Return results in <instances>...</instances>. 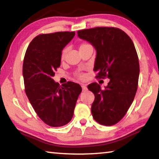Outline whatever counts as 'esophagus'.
Returning <instances> with one entry per match:
<instances>
[{"label": "esophagus", "instance_id": "1", "mask_svg": "<svg viewBox=\"0 0 159 159\" xmlns=\"http://www.w3.org/2000/svg\"><path fill=\"white\" fill-rule=\"evenodd\" d=\"M81 86H82L83 91H87V87H86L85 84H82V85H81Z\"/></svg>", "mask_w": 159, "mask_h": 159}]
</instances>
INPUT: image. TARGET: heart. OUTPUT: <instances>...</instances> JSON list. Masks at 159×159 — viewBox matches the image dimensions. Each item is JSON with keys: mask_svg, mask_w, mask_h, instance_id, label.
Instances as JSON below:
<instances>
[{"mask_svg": "<svg viewBox=\"0 0 159 159\" xmlns=\"http://www.w3.org/2000/svg\"><path fill=\"white\" fill-rule=\"evenodd\" d=\"M86 45H87V44H82V45H81V46H80V48H81V47L84 46H86ZM65 53H66V50H64V51H63V52H62V55H61L62 57H64V55H65Z\"/></svg>", "mask_w": 159, "mask_h": 159, "instance_id": "1", "label": "heart"}]
</instances>
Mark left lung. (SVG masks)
Masks as SVG:
<instances>
[{"instance_id": "left-lung-1", "label": "left lung", "mask_w": 159, "mask_h": 159, "mask_svg": "<svg viewBox=\"0 0 159 159\" xmlns=\"http://www.w3.org/2000/svg\"><path fill=\"white\" fill-rule=\"evenodd\" d=\"M77 36L96 50L93 70L97 77L109 79L104 89L96 82L88 85L95 95L93 117L101 125H114L126 114L137 91L140 69L135 46L126 33L116 28L82 30Z\"/></svg>"}]
</instances>
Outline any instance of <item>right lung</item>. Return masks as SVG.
<instances>
[{
	"label": "right lung",
	"instance_id": "1",
	"mask_svg": "<svg viewBox=\"0 0 159 159\" xmlns=\"http://www.w3.org/2000/svg\"><path fill=\"white\" fill-rule=\"evenodd\" d=\"M75 32L43 34L34 38L26 50L23 65L25 93L38 116L50 127H61L73 118L79 84L60 86L52 77L60 66L61 51L73 39Z\"/></svg>",
	"mask_w": 159,
	"mask_h": 159
}]
</instances>
